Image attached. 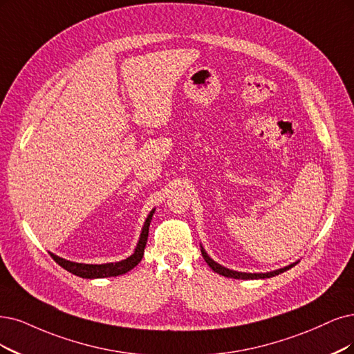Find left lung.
<instances>
[{
  "instance_id": "left-lung-1",
  "label": "left lung",
  "mask_w": 354,
  "mask_h": 354,
  "mask_svg": "<svg viewBox=\"0 0 354 354\" xmlns=\"http://www.w3.org/2000/svg\"><path fill=\"white\" fill-rule=\"evenodd\" d=\"M201 254H203V258L205 259V263L208 264V267H210L214 272L220 274V276H225V277H229V279H236V280H258V279H270V277H274V276H279V274L287 271L289 268L295 267L299 261H296V263L290 264V266H286L283 268H279V270H274V271H270V272H242V271H234V270H230V268H226L223 266H220L218 263H216V261L213 258H210V255H208L205 252V250L201 245Z\"/></svg>"
}]
</instances>
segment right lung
Masks as SVG:
<instances>
[{
    "label": "right lung",
    "instance_id": "1",
    "mask_svg": "<svg viewBox=\"0 0 354 354\" xmlns=\"http://www.w3.org/2000/svg\"><path fill=\"white\" fill-rule=\"evenodd\" d=\"M154 212H156V208H153V210L149 213L146 221H144L136 250H134L133 255H129L127 259L118 261V263H106V264H83V263H74V261L61 258L52 252H49V254L64 270H67V271L73 272L74 276H78L82 279H104V277L121 276V274H125L129 270H133L136 266H138V263L141 261V258L144 255V248H146V243H147L149 227H150V221H151Z\"/></svg>",
    "mask_w": 354,
    "mask_h": 354
}]
</instances>
